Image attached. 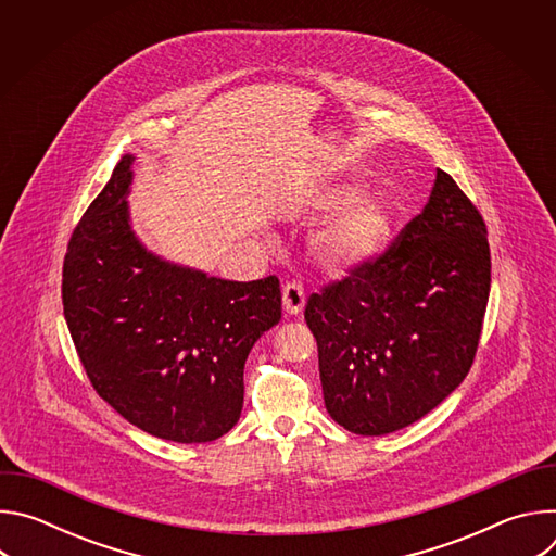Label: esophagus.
<instances>
[{
    "label": "esophagus",
    "mask_w": 556,
    "mask_h": 556,
    "mask_svg": "<svg viewBox=\"0 0 556 556\" xmlns=\"http://www.w3.org/2000/svg\"><path fill=\"white\" fill-rule=\"evenodd\" d=\"M281 296H283V309L288 314H301L303 305H305V290L299 281H288L281 290Z\"/></svg>",
    "instance_id": "34e87169"
}]
</instances>
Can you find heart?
Returning <instances> with one entry per match:
<instances>
[{"label": "heart", "instance_id": "b5f03b06", "mask_svg": "<svg viewBox=\"0 0 556 556\" xmlns=\"http://www.w3.org/2000/svg\"><path fill=\"white\" fill-rule=\"evenodd\" d=\"M361 185L339 182L316 191L305 200L314 217L339 213L326 228L314 235L312 251L328 270H348L382 255L391 240L393 219L378 198H361Z\"/></svg>", "mask_w": 556, "mask_h": 556}]
</instances>
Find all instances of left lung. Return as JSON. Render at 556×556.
<instances>
[{
	"label": "left lung",
	"mask_w": 556,
	"mask_h": 556,
	"mask_svg": "<svg viewBox=\"0 0 556 556\" xmlns=\"http://www.w3.org/2000/svg\"><path fill=\"white\" fill-rule=\"evenodd\" d=\"M489 292L484 217L438 169L395 244L305 303L332 420L384 435L435 409L472 365Z\"/></svg>",
	"instance_id": "8db88e82"
}]
</instances>
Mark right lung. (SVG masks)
<instances>
[{"label": "right lung", "instance_id": "right-lung-1", "mask_svg": "<svg viewBox=\"0 0 556 556\" xmlns=\"http://www.w3.org/2000/svg\"><path fill=\"white\" fill-rule=\"evenodd\" d=\"M134 155L76 224L63 314L101 399L149 435L202 444L244 405V363L281 319L277 277L226 281L149 253L129 224Z\"/></svg>", "mask_w": 556, "mask_h": 556}]
</instances>
